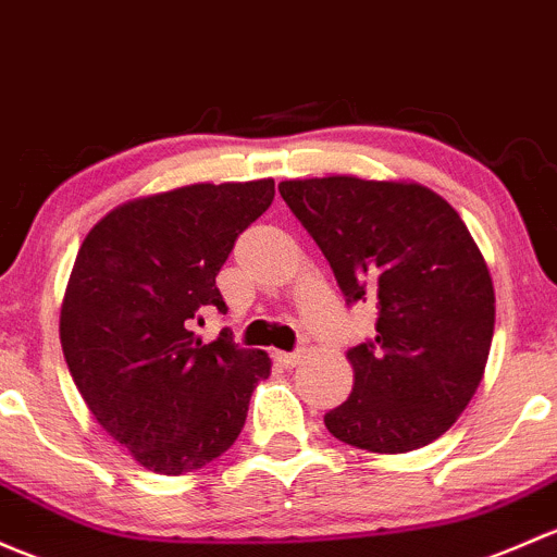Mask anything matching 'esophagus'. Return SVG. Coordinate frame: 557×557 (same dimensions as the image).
I'll list each match as a JSON object with an SVG mask.
<instances>
[{"mask_svg": "<svg viewBox=\"0 0 557 557\" xmlns=\"http://www.w3.org/2000/svg\"><path fill=\"white\" fill-rule=\"evenodd\" d=\"M301 352H274V362H277L280 368H296L298 362H301Z\"/></svg>", "mask_w": 557, "mask_h": 557, "instance_id": "34e87169", "label": "esophagus"}]
</instances>
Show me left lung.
<instances>
[{"instance_id": "1", "label": "left lung", "mask_w": 557, "mask_h": 557, "mask_svg": "<svg viewBox=\"0 0 557 557\" xmlns=\"http://www.w3.org/2000/svg\"><path fill=\"white\" fill-rule=\"evenodd\" d=\"M280 195L331 263L347 304L376 307V338L347 352L352 395L325 413L333 437L373 454L437 441L483 379L494 283L441 195L355 175L283 181Z\"/></svg>"}]
</instances>
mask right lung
I'll list each match as a JSON object with an SVG mask.
<instances>
[{
  "label": "right lung",
  "instance_id": "obj_1",
  "mask_svg": "<svg viewBox=\"0 0 557 557\" xmlns=\"http://www.w3.org/2000/svg\"><path fill=\"white\" fill-rule=\"evenodd\" d=\"M274 200V181L191 184L103 215L82 243L61 307V347L98 424L160 475L200 470L237 441L272 360L221 331L215 274Z\"/></svg>",
  "mask_w": 557,
  "mask_h": 557
}]
</instances>
